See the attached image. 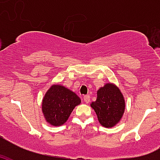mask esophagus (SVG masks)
Listing matches in <instances>:
<instances>
[{
	"mask_svg": "<svg viewBox=\"0 0 160 160\" xmlns=\"http://www.w3.org/2000/svg\"><path fill=\"white\" fill-rule=\"evenodd\" d=\"M90 98L89 95H85V96H83V101H84L85 103L88 104L90 102Z\"/></svg>",
	"mask_w": 160,
	"mask_h": 160,
	"instance_id": "1",
	"label": "esophagus"
}]
</instances>
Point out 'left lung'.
Segmentation results:
<instances>
[{
  "mask_svg": "<svg viewBox=\"0 0 160 160\" xmlns=\"http://www.w3.org/2000/svg\"><path fill=\"white\" fill-rule=\"evenodd\" d=\"M97 100L90 104L96 112L100 124L106 128L117 125L125 108L124 97L119 88L113 83H106L97 92Z\"/></svg>",
  "mask_w": 160,
  "mask_h": 160,
  "instance_id": "obj_1",
  "label": "left lung"
}]
</instances>
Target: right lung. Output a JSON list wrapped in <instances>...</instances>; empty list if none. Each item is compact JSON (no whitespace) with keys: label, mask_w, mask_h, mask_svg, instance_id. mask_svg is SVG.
Instances as JSON below:
<instances>
[{"label":"right lung","mask_w":160,"mask_h":160,"mask_svg":"<svg viewBox=\"0 0 160 160\" xmlns=\"http://www.w3.org/2000/svg\"><path fill=\"white\" fill-rule=\"evenodd\" d=\"M81 103L74 92L62 85L50 87L42 100V113L46 122L53 126L63 125L76 106Z\"/></svg>","instance_id":"add662e5"}]
</instances>
